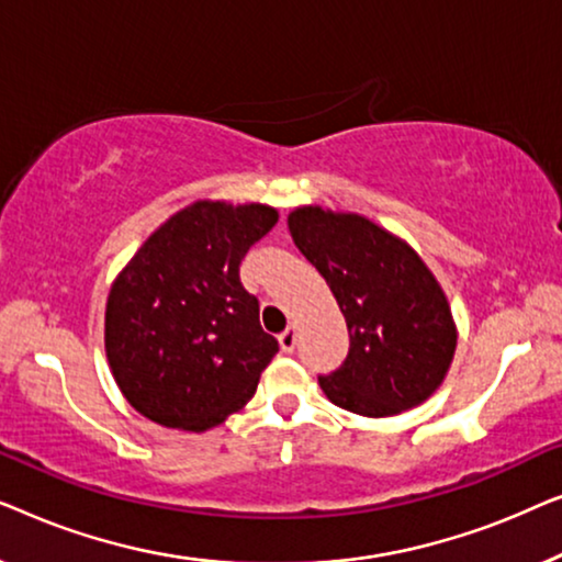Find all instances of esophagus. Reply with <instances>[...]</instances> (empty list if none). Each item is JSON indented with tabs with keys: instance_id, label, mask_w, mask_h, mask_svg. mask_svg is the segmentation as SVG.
Segmentation results:
<instances>
[{
	"instance_id": "esophagus-1",
	"label": "esophagus",
	"mask_w": 562,
	"mask_h": 562,
	"mask_svg": "<svg viewBox=\"0 0 562 562\" xmlns=\"http://www.w3.org/2000/svg\"><path fill=\"white\" fill-rule=\"evenodd\" d=\"M279 342H281L283 352H294V348H296V327L291 325V327L283 329V333L279 335Z\"/></svg>"
}]
</instances>
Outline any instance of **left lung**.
Segmentation results:
<instances>
[{
	"instance_id": "1",
	"label": "left lung",
	"mask_w": 562,
	"mask_h": 562,
	"mask_svg": "<svg viewBox=\"0 0 562 562\" xmlns=\"http://www.w3.org/2000/svg\"><path fill=\"white\" fill-rule=\"evenodd\" d=\"M289 229L348 322V356L319 375L329 402L363 417H391L425 402L448 373L458 333L422 258L358 214L299 206Z\"/></svg>"
}]
</instances>
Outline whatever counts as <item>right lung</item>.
Returning a JSON list of instances; mask_svg holds the SVG:
<instances>
[{"mask_svg":"<svg viewBox=\"0 0 562 562\" xmlns=\"http://www.w3.org/2000/svg\"><path fill=\"white\" fill-rule=\"evenodd\" d=\"M279 214L196 202L153 233L106 299L114 381L143 417L202 432L243 409L279 352L240 263Z\"/></svg>","mask_w":562,"mask_h":562,"instance_id":"obj_1","label":"right lung"}]
</instances>
